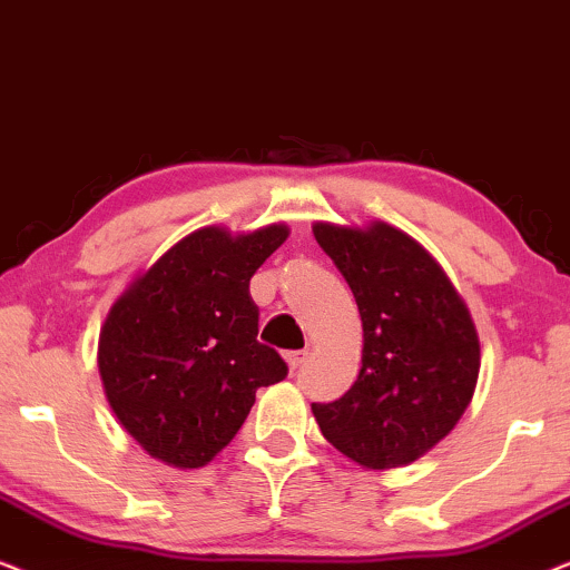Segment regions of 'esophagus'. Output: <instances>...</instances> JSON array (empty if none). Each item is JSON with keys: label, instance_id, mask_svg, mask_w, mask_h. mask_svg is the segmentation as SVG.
<instances>
[{"label": "esophagus", "instance_id": "34e87169", "mask_svg": "<svg viewBox=\"0 0 570 570\" xmlns=\"http://www.w3.org/2000/svg\"><path fill=\"white\" fill-rule=\"evenodd\" d=\"M285 361H287V365H291L293 371L301 368V365L308 361V350H293V353L285 355Z\"/></svg>", "mask_w": 570, "mask_h": 570}]
</instances>
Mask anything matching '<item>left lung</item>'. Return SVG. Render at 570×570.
<instances>
[{"instance_id":"left-lung-1","label":"left lung","mask_w":570,"mask_h":570,"mask_svg":"<svg viewBox=\"0 0 570 570\" xmlns=\"http://www.w3.org/2000/svg\"><path fill=\"white\" fill-rule=\"evenodd\" d=\"M363 322V365L340 400L311 404L324 439L365 470L415 462L472 402L480 340L439 262L394 225L316 223Z\"/></svg>"}]
</instances>
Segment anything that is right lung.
Here are the masks:
<instances>
[{
    "label": "right lung",
    "mask_w": 570,
    "mask_h": 570,
    "mask_svg": "<svg viewBox=\"0 0 570 570\" xmlns=\"http://www.w3.org/2000/svg\"><path fill=\"white\" fill-rule=\"evenodd\" d=\"M283 223L254 233L199 228L170 246L108 311L98 368L114 415L153 459L205 466L244 425L256 389L287 376L262 345L248 283L285 244Z\"/></svg>",
    "instance_id": "obj_1"
}]
</instances>
